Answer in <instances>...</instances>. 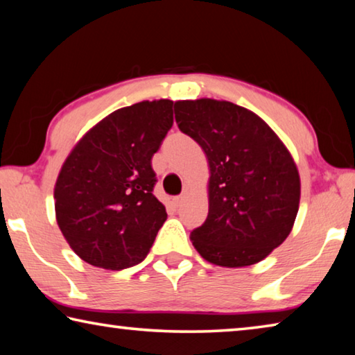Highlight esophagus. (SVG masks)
Returning <instances> with one entry per match:
<instances>
[{"mask_svg": "<svg viewBox=\"0 0 355 355\" xmlns=\"http://www.w3.org/2000/svg\"><path fill=\"white\" fill-rule=\"evenodd\" d=\"M184 199H186L184 194H182V196H177V197H173V205H175V207H180V205H182V203L184 202Z\"/></svg>", "mask_w": 355, "mask_h": 355, "instance_id": "obj_1", "label": "esophagus"}]
</instances>
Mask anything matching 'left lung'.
Here are the masks:
<instances>
[{"label": "left lung", "mask_w": 355, "mask_h": 355, "mask_svg": "<svg viewBox=\"0 0 355 355\" xmlns=\"http://www.w3.org/2000/svg\"><path fill=\"white\" fill-rule=\"evenodd\" d=\"M175 120L209 166L208 216L191 232L192 245L218 266L261 261L297 216L300 178L291 153L263 119L230 101H175Z\"/></svg>", "instance_id": "obj_1"}]
</instances>
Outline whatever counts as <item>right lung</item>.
<instances>
[{"label": "right lung", "instance_id": "1", "mask_svg": "<svg viewBox=\"0 0 355 355\" xmlns=\"http://www.w3.org/2000/svg\"><path fill=\"white\" fill-rule=\"evenodd\" d=\"M173 101L111 112L84 135L55 186L56 220L75 254L111 271L147 257L167 213L153 196L152 156L172 128Z\"/></svg>", "mask_w": 355, "mask_h": 355}]
</instances>
